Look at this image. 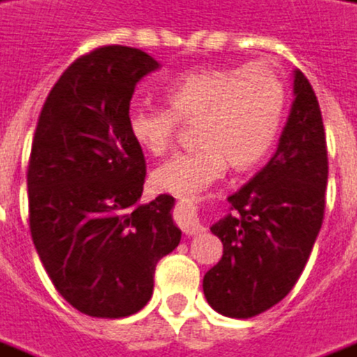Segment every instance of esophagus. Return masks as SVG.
Returning a JSON list of instances; mask_svg holds the SVG:
<instances>
[{
    "mask_svg": "<svg viewBox=\"0 0 357 357\" xmlns=\"http://www.w3.org/2000/svg\"><path fill=\"white\" fill-rule=\"evenodd\" d=\"M176 220H178V225L184 231V235H188V237L190 235H200V233L206 231L202 221L198 218V211L190 202H181L178 211H176Z\"/></svg>",
    "mask_w": 357,
    "mask_h": 357,
    "instance_id": "1",
    "label": "esophagus"
}]
</instances>
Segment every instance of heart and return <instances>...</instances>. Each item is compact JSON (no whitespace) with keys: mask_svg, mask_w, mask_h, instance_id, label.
<instances>
[{"mask_svg":"<svg viewBox=\"0 0 357 357\" xmlns=\"http://www.w3.org/2000/svg\"><path fill=\"white\" fill-rule=\"evenodd\" d=\"M167 107H137L128 116L130 134L149 155L165 153L178 122H194L196 149L159 165L151 183L159 192L194 198L227 169L257 165L274 146L286 110V87L268 66L202 68L165 87Z\"/></svg>","mask_w":357,"mask_h":357,"instance_id":"b5f03b06","label":"heart"}]
</instances>
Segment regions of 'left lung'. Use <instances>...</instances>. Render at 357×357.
Returning a JSON list of instances; mask_svg holds the SVG:
<instances>
[{
  "label": "left lung",
  "mask_w": 357,
  "mask_h": 357,
  "mask_svg": "<svg viewBox=\"0 0 357 357\" xmlns=\"http://www.w3.org/2000/svg\"><path fill=\"white\" fill-rule=\"evenodd\" d=\"M328 159L323 116L311 83L294 71V102L274 155L210 229L223 257L204 276L211 309L249 319L280 303L305 268L321 231Z\"/></svg>",
  "instance_id": "obj_1"
}]
</instances>
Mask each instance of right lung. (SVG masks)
I'll return each instance as SVG.
<instances>
[{
	"label": "right lung",
	"mask_w": 357,
	"mask_h": 357,
	"mask_svg": "<svg viewBox=\"0 0 357 357\" xmlns=\"http://www.w3.org/2000/svg\"><path fill=\"white\" fill-rule=\"evenodd\" d=\"M155 70L149 54L128 46L81 56L52 87L34 132V249L58 294L89 317L144 309L157 262L181 243L173 196L139 204L146 159L128 126L134 89Z\"/></svg>",
	"instance_id": "right-lung-1"
}]
</instances>
